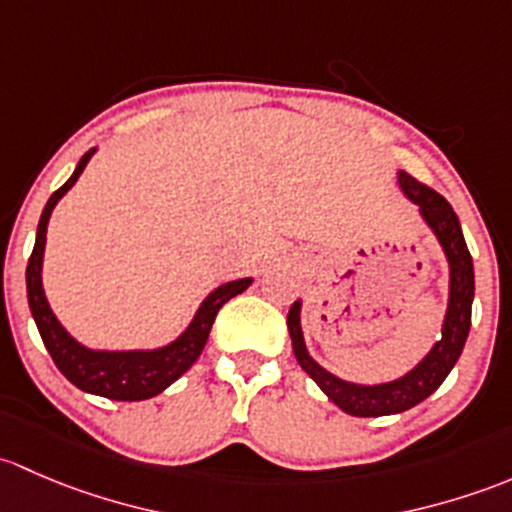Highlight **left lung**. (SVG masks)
Listing matches in <instances>:
<instances>
[{
    "label": "left lung",
    "instance_id": "8db88e82",
    "mask_svg": "<svg viewBox=\"0 0 512 512\" xmlns=\"http://www.w3.org/2000/svg\"><path fill=\"white\" fill-rule=\"evenodd\" d=\"M399 187L407 192V197L414 204H419L421 217L426 219V224L439 236L451 266L449 310H446L441 340L431 347L429 355L412 372L397 379V382L374 384V387L342 382L335 374L323 370L308 355V350H305L303 333H300V303H293L291 310H288V333H291L298 365L318 382V387L328 394L330 402H335L342 412L352 416L399 414L416 407L419 402H424L431 392H436L441 387L446 374L456 365L458 355H461L463 345H466L468 330H471L473 261L471 254H468V246L466 239H463L456 212H453L451 204L436 189L426 187V184H421L419 179L407 175V172H399Z\"/></svg>",
    "mask_w": 512,
    "mask_h": 512
}]
</instances>
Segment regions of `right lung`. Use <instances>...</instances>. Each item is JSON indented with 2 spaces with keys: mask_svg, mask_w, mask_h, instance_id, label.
I'll return each instance as SVG.
<instances>
[{
  "mask_svg": "<svg viewBox=\"0 0 512 512\" xmlns=\"http://www.w3.org/2000/svg\"><path fill=\"white\" fill-rule=\"evenodd\" d=\"M91 155L93 150H88L86 155L81 157V162H78L71 179L51 194L44 212H41L39 229H36V244L29 256V266H26V295H29V308L36 320V328H39L41 333V340H44L51 360L56 362V367H59L68 382L76 384L83 392L98 394V397L118 399V402H140V399H150L155 397V394H160L162 389L170 387L175 379L182 377V374L197 362L204 345H207L209 330H212L219 308L226 300L234 298V295L244 293L246 288H249L251 278L224 283L217 291L209 293V298L204 300L202 308L197 310V315H194V320L189 323V328L184 330L172 345L160 347V350L96 352L78 345V342L61 328L56 315L51 313L49 300H46L44 288H41V258H44L46 224H49L51 209H54L63 194L76 184V179L81 177L83 167L88 165Z\"/></svg>",
  "mask_w": 512,
  "mask_h": 512,
  "instance_id": "obj_1",
  "label": "right lung"
}]
</instances>
